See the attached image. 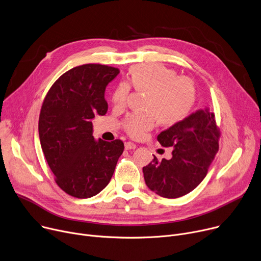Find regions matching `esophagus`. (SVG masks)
Returning <instances> with one entry per match:
<instances>
[{
	"instance_id": "obj_1",
	"label": "esophagus",
	"mask_w": 261,
	"mask_h": 261,
	"mask_svg": "<svg viewBox=\"0 0 261 261\" xmlns=\"http://www.w3.org/2000/svg\"><path fill=\"white\" fill-rule=\"evenodd\" d=\"M136 148V145L134 143H131V142H127L125 144V149L126 150H131V149H135Z\"/></svg>"
}]
</instances>
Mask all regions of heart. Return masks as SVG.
Segmentation results:
<instances>
[{
    "label": "heart",
    "mask_w": 261,
    "mask_h": 261,
    "mask_svg": "<svg viewBox=\"0 0 261 261\" xmlns=\"http://www.w3.org/2000/svg\"><path fill=\"white\" fill-rule=\"evenodd\" d=\"M130 88L146 95L143 103L146 113H131L123 120L125 131L135 138L152 130L155 119L165 127L180 124L192 112L196 101L194 81L178 76L175 70L159 64L132 67L127 83L116 86L111 94L114 108L123 109L126 106Z\"/></svg>",
    "instance_id": "1"
}]
</instances>
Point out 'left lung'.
Returning <instances> with one entry per match:
<instances>
[{"label":"left lung","mask_w":261,"mask_h":261,"mask_svg":"<svg viewBox=\"0 0 261 261\" xmlns=\"http://www.w3.org/2000/svg\"><path fill=\"white\" fill-rule=\"evenodd\" d=\"M220 131L215 114L198 110L180 124L159 134L163 147H173L172 159L153 161L143 168L148 188L165 198H177L193 191L205 177L219 149Z\"/></svg>","instance_id":"8db88e82"}]
</instances>
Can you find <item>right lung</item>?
Listing matches in <instances>:
<instances>
[{
  "instance_id": "add662e5",
  "label": "right lung",
  "mask_w": 261,
  "mask_h": 261,
  "mask_svg": "<svg viewBox=\"0 0 261 261\" xmlns=\"http://www.w3.org/2000/svg\"><path fill=\"white\" fill-rule=\"evenodd\" d=\"M117 68L85 64L62 74L51 86L41 108L39 135L57 185L76 198H89L105 188L124 151L120 140L94 141L92 119L105 115L106 86Z\"/></svg>"
}]
</instances>
